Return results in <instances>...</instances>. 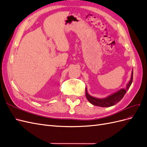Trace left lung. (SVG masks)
<instances>
[{"label":"left lung","instance_id":"1","mask_svg":"<svg viewBox=\"0 0 147 147\" xmlns=\"http://www.w3.org/2000/svg\"><path fill=\"white\" fill-rule=\"evenodd\" d=\"M133 80V70L132 71L131 77L129 82H128L126 85V88H122L121 90H118V91L115 92L113 94L108 96L107 97H104V98H97L93 96H90L88 94L87 88H85V95L88 100L90 102L92 105L96 106L102 107H109L113 106L117 104L118 102L121 100L124 94L126 93V91L129 90V88L131 86Z\"/></svg>","mask_w":147,"mask_h":147}]
</instances>
